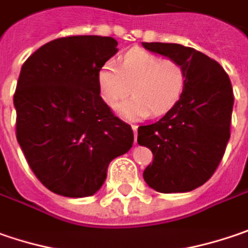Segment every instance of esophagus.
Wrapping results in <instances>:
<instances>
[{"instance_id": "esophagus-1", "label": "esophagus", "mask_w": 248, "mask_h": 248, "mask_svg": "<svg viewBox=\"0 0 248 248\" xmlns=\"http://www.w3.org/2000/svg\"><path fill=\"white\" fill-rule=\"evenodd\" d=\"M132 129H133V133H135V141H136V136H137V129H139V126H137V124H132Z\"/></svg>"}]
</instances>
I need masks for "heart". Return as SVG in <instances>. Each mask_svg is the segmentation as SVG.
Segmentation results:
<instances>
[{
  "label": "heart",
  "instance_id": "b5f03b06",
  "mask_svg": "<svg viewBox=\"0 0 248 248\" xmlns=\"http://www.w3.org/2000/svg\"><path fill=\"white\" fill-rule=\"evenodd\" d=\"M185 80L186 73L178 61L161 60L141 49L127 52L119 68L107 62L98 72L100 94L107 105L115 107L132 89L133 98L119 107V113L130 121L169 112L183 93Z\"/></svg>",
  "mask_w": 248,
  "mask_h": 248
}]
</instances>
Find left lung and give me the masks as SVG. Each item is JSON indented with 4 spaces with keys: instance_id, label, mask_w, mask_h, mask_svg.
Listing matches in <instances>:
<instances>
[{
    "instance_id": "8db88e82",
    "label": "left lung",
    "mask_w": 248,
    "mask_h": 248,
    "mask_svg": "<svg viewBox=\"0 0 248 248\" xmlns=\"http://www.w3.org/2000/svg\"><path fill=\"white\" fill-rule=\"evenodd\" d=\"M143 47L178 61L186 73L176 105L137 130V143L154 155L143 178L159 193L191 191L214 175L225 154L234 100L231 79L217 61L197 49L170 43Z\"/></svg>"
}]
</instances>
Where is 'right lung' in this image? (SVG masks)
I'll return each instance as SVG.
<instances>
[{
  "mask_svg": "<svg viewBox=\"0 0 248 248\" xmlns=\"http://www.w3.org/2000/svg\"><path fill=\"white\" fill-rule=\"evenodd\" d=\"M116 46L112 37H61L34 51L20 69L14 95L17 143L52 193L93 196L109 162L133 144L130 124L113 115L98 87V72Z\"/></svg>",
  "mask_w": 248,
  "mask_h": 248,
  "instance_id": "add662e5",
  "label": "right lung"
}]
</instances>
